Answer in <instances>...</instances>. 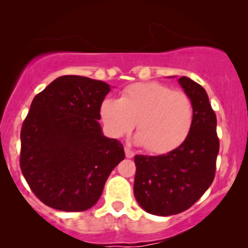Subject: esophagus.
<instances>
[{
    "instance_id": "1",
    "label": "esophagus",
    "mask_w": 248,
    "mask_h": 248,
    "mask_svg": "<svg viewBox=\"0 0 248 248\" xmlns=\"http://www.w3.org/2000/svg\"><path fill=\"white\" fill-rule=\"evenodd\" d=\"M124 154H126V158H128V159H131V158H133V156H135V153L132 152V150L129 149L128 147L124 148Z\"/></svg>"
}]
</instances>
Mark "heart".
<instances>
[{
    "label": "heart",
    "mask_w": 248,
    "mask_h": 248,
    "mask_svg": "<svg viewBox=\"0 0 248 248\" xmlns=\"http://www.w3.org/2000/svg\"><path fill=\"white\" fill-rule=\"evenodd\" d=\"M100 116L112 137H122L133 129L135 140L145 149L164 154L179 147L193 124V105L187 94L159 82L137 83L126 88L120 99L106 98Z\"/></svg>",
    "instance_id": "b5f03b06"
}]
</instances>
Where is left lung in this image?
<instances>
[{"instance_id":"left-lung-1","label":"left lung","mask_w":248,"mask_h":248,"mask_svg":"<svg viewBox=\"0 0 248 248\" xmlns=\"http://www.w3.org/2000/svg\"><path fill=\"white\" fill-rule=\"evenodd\" d=\"M179 84L193 105V124L176 149L156 156L136 155L133 192L138 204L159 217L179 214L212 185L219 153L217 116L204 88L188 77Z\"/></svg>"}]
</instances>
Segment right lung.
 <instances>
[{"mask_svg":"<svg viewBox=\"0 0 248 248\" xmlns=\"http://www.w3.org/2000/svg\"><path fill=\"white\" fill-rule=\"evenodd\" d=\"M111 87L82 76H62L33 99L20 132V170L48 207L83 212L95 204L124 145L104 136L100 105Z\"/></svg>","mask_w":248,"mask_h":248,"instance_id":"add662e5","label":"right lung"}]
</instances>
